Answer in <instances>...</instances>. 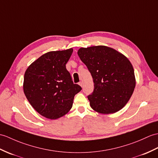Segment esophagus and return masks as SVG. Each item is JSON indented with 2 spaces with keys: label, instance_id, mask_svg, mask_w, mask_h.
Listing matches in <instances>:
<instances>
[{
  "label": "esophagus",
  "instance_id": "1",
  "mask_svg": "<svg viewBox=\"0 0 158 158\" xmlns=\"http://www.w3.org/2000/svg\"><path fill=\"white\" fill-rule=\"evenodd\" d=\"M79 85L81 86V87H83V82L82 81H80L79 83Z\"/></svg>",
  "mask_w": 158,
  "mask_h": 158
}]
</instances>
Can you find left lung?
<instances>
[{"label": "left lung", "instance_id": "obj_1", "mask_svg": "<svg viewBox=\"0 0 158 158\" xmlns=\"http://www.w3.org/2000/svg\"><path fill=\"white\" fill-rule=\"evenodd\" d=\"M77 54L94 80V91L87 96L91 108L104 114L119 111L129 102L136 84L129 60L106 46L81 48Z\"/></svg>", "mask_w": 158, "mask_h": 158}]
</instances>
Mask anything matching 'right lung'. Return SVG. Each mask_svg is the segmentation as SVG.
Returning a JSON list of instances; mask_svg holds the SVG:
<instances>
[{
  "instance_id": "1",
  "label": "right lung",
  "mask_w": 158,
  "mask_h": 158,
  "mask_svg": "<svg viewBox=\"0 0 158 158\" xmlns=\"http://www.w3.org/2000/svg\"><path fill=\"white\" fill-rule=\"evenodd\" d=\"M73 48L51 51L29 66L24 75L23 91L40 114L51 120L63 116L82 88L74 84L66 64Z\"/></svg>"
}]
</instances>
